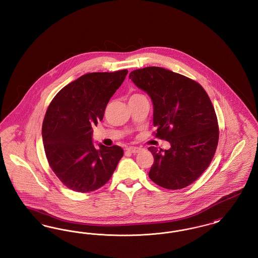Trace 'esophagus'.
Returning <instances> with one entry per match:
<instances>
[{"instance_id": "obj_1", "label": "esophagus", "mask_w": 258, "mask_h": 258, "mask_svg": "<svg viewBox=\"0 0 258 258\" xmlns=\"http://www.w3.org/2000/svg\"><path fill=\"white\" fill-rule=\"evenodd\" d=\"M126 150L128 152H131L132 154H137V153H140V151L142 150L140 147H135V146H130V147L126 148Z\"/></svg>"}]
</instances>
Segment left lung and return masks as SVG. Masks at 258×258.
<instances>
[{
  "instance_id": "left-lung-1",
  "label": "left lung",
  "mask_w": 258,
  "mask_h": 258,
  "mask_svg": "<svg viewBox=\"0 0 258 258\" xmlns=\"http://www.w3.org/2000/svg\"><path fill=\"white\" fill-rule=\"evenodd\" d=\"M130 79L153 100L154 135L171 145L148 148L154 156L149 177L167 189L184 188L208 168L218 147V118L208 94L197 81L159 67L135 70Z\"/></svg>"
}]
</instances>
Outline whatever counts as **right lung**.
Returning <instances> with one entry per match:
<instances>
[{
	"instance_id": "add662e5",
	"label": "right lung",
	"mask_w": 258,
	"mask_h": 258,
	"mask_svg": "<svg viewBox=\"0 0 258 258\" xmlns=\"http://www.w3.org/2000/svg\"><path fill=\"white\" fill-rule=\"evenodd\" d=\"M127 73L84 74L50 102L42 123L46 159L58 179L74 191H94L106 184L123 157V149L117 145L100 144L96 149L92 134Z\"/></svg>"
}]
</instances>
